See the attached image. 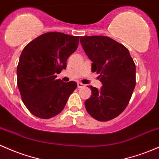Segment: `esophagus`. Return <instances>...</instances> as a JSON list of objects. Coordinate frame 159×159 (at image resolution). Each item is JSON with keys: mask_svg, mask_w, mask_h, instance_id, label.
I'll use <instances>...</instances> for the list:
<instances>
[{"mask_svg": "<svg viewBox=\"0 0 159 159\" xmlns=\"http://www.w3.org/2000/svg\"><path fill=\"white\" fill-rule=\"evenodd\" d=\"M85 85L83 84V83H77V87L79 89H81V88H83V87H84Z\"/></svg>", "mask_w": 159, "mask_h": 159, "instance_id": "1", "label": "esophagus"}]
</instances>
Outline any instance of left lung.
Here are the masks:
<instances>
[{
	"instance_id": "8db88e82",
	"label": "left lung",
	"mask_w": 159,
	"mask_h": 159,
	"mask_svg": "<svg viewBox=\"0 0 159 159\" xmlns=\"http://www.w3.org/2000/svg\"><path fill=\"white\" fill-rule=\"evenodd\" d=\"M80 43L103 85L101 90L89 87L92 96L85 101V109L96 120L110 121L129 103L136 85L135 64L127 48L110 37H81Z\"/></svg>"
}]
</instances>
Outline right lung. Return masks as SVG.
<instances>
[{
    "label": "right lung",
    "instance_id": "add662e5",
    "mask_svg": "<svg viewBox=\"0 0 159 159\" xmlns=\"http://www.w3.org/2000/svg\"><path fill=\"white\" fill-rule=\"evenodd\" d=\"M79 40V36L48 32L23 49L17 66V85L23 103L35 116H56L76 89V82L64 83L56 78L66 68L67 58L76 50Z\"/></svg>",
    "mask_w": 159,
    "mask_h": 159
}]
</instances>
